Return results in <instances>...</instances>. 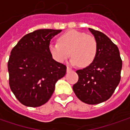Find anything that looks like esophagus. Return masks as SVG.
Returning a JSON list of instances; mask_svg holds the SVG:
<instances>
[{
  "instance_id": "obj_1",
  "label": "esophagus",
  "mask_w": 130,
  "mask_h": 130,
  "mask_svg": "<svg viewBox=\"0 0 130 130\" xmlns=\"http://www.w3.org/2000/svg\"><path fill=\"white\" fill-rule=\"evenodd\" d=\"M72 71V69H71V68H69V67H67V72H71Z\"/></svg>"
}]
</instances>
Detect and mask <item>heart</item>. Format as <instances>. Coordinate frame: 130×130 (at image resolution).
Listing matches in <instances>:
<instances>
[{
  "mask_svg": "<svg viewBox=\"0 0 130 130\" xmlns=\"http://www.w3.org/2000/svg\"><path fill=\"white\" fill-rule=\"evenodd\" d=\"M48 49L52 57L59 62H63L71 53V64L87 67L96 57L98 43L92 36L72 30L61 35L58 43H51Z\"/></svg>",
  "mask_w": 130,
  "mask_h": 130,
  "instance_id": "1",
  "label": "heart"
}]
</instances>
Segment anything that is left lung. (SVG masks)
<instances>
[{
    "label": "left lung",
    "mask_w": 130,
    "mask_h": 130,
    "mask_svg": "<svg viewBox=\"0 0 130 130\" xmlns=\"http://www.w3.org/2000/svg\"><path fill=\"white\" fill-rule=\"evenodd\" d=\"M98 43L93 62L76 71L78 81L73 86L77 98L87 104L95 105L110 98L119 85L122 68L119 48L101 32L89 28Z\"/></svg>",
    "instance_id": "1"
}]
</instances>
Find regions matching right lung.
<instances>
[{
	"mask_svg": "<svg viewBox=\"0 0 130 130\" xmlns=\"http://www.w3.org/2000/svg\"><path fill=\"white\" fill-rule=\"evenodd\" d=\"M62 30L39 29L22 37L8 62L9 86L22 104L38 107L52 97L55 84L66 73V66L49 52L51 39Z\"/></svg>",
	"mask_w": 130,
	"mask_h": 130,
	"instance_id": "1",
	"label": "right lung"
}]
</instances>
